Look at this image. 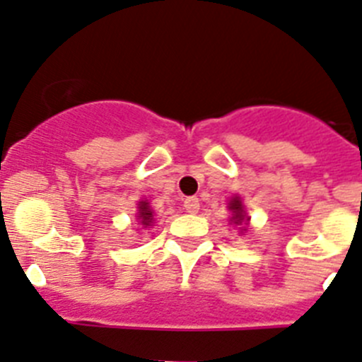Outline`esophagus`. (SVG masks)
<instances>
[{"instance_id":"esophagus-1","label":"esophagus","mask_w":362,"mask_h":362,"mask_svg":"<svg viewBox=\"0 0 362 362\" xmlns=\"http://www.w3.org/2000/svg\"><path fill=\"white\" fill-rule=\"evenodd\" d=\"M184 209L187 211V213H197V211L200 209V200H198L197 197H187L184 200Z\"/></svg>"}]
</instances>
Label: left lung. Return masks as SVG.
<instances>
[{
	"label": "left lung",
	"mask_w": 362,
	"mask_h": 362,
	"mask_svg": "<svg viewBox=\"0 0 362 362\" xmlns=\"http://www.w3.org/2000/svg\"><path fill=\"white\" fill-rule=\"evenodd\" d=\"M229 211L233 213V216H230L229 221H233L234 226H242V223H245V226H247V223H249L250 218L247 216V213H245V209H243V204H242V200H240V197L230 198ZM242 230H245V227H243Z\"/></svg>",
	"instance_id": "left-lung-1"
}]
</instances>
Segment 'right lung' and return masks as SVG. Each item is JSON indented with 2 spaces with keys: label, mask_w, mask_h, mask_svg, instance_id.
I'll use <instances>...</instances> for the list:
<instances>
[{
  "label": "right lung",
  "mask_w": 362,
  "mask_h": 362,
  "mask_svg": "<svg viewBox=\"0 0 362 362\" xmlns=\"http://www.w3.org/2000/svg\"><path fill=\"white\" fill-rule=\"evenodd\" d=\"M153 209L151 205H149L148 200L139 202V207H136V221L141 223V226L149 227L153 223Z\"/></svg>",
  "instance_id": "obj_1"
}]
</instances>
